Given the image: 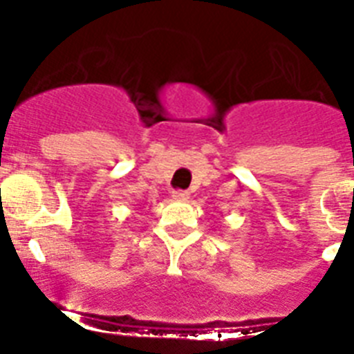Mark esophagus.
<instances>
[{
	"mask_svg": "<svg viewBox=\"0 0 354 354\" xmlns=\"http://www.w3.org/2000/svg\"><path fill=\"white\" fill-rule=\"evenodd\" d=\"M171 196H174L177 202H187V200H189V193L183 192V189H179V192H174V195Z\"/></svg>",
	"mask_w": 354,
	"mask_h": 354,
	"instance_id": "1",
	"label": "esophagus"
}]
</instances>
